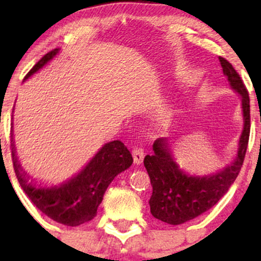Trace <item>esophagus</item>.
Here are the masks:
<instances>
[{"instance_id": "obj_1", "label": "esophagus", "mask_w": 261, "mask_h": 261, "mask_svg": "<svg viewBox=\"0 0 261 261\" xmlns=\"http://www.w3.org/2000/svg\"><path fill=\"white\" fill-rule=\"evenodd\" d=\"M133 155L135 163L141 164L143 161V157H145V151H143V148L140 147V146H135L133 149Z\"/></svg>"}]
</instances>
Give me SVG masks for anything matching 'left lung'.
<instances>
[{"label": "left lung", "mask_w": 261, "mask_h": 261, "mask_svg": "<svg viewBox=\"0 0 261 261\" xmlns=\"http://www.w3.org/2000/svg\"><path fill=\"white\" fill-rule=\"evenodd\" d=\"M223 74L230 87L241 94L244 116L243 133L239 140L234 162L216 173L205 176H191L179 169L173 160L167 139H157L154 153L143 160L153 188L149 207L152 216L169 224H181L206 212L220 201L241 172L250 134L249 94L241 76L224 58H218Z\"/></svg>", "instance_id": "8db88e82"}]
</instances>
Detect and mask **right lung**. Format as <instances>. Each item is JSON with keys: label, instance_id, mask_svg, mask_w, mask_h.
<instances>
[{"label": "right lung", "instance_id": "right-lung-1", "mask_svg": "<svg viewBox=\"0 0 261 261\" xmlns=\"http://www.w3.org/2000/svg\"><path fill=\"white\" fill-rule=\"evenodd\" d=\"M58 53L59 49H54L45 54L27 73L25 80L40 70ZM11 146L14 172L27 196L47 217L71 227L80 226L95 217L107 188L119 173L127 169L134 162L130 151L121 141H112L106 143L72 179L60 187L37 188L28 181V176L20 169L14 155V145L12 143Z\"/></svg>", "mask_w": 261, "mask_h": 261}]
</instances>
